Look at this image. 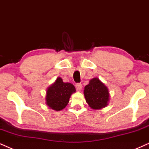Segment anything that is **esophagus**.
Here are the masks:
<instances>
[{
  "instance_id": "34e87169",
  "label": "esophagus",
  "mask_w": 149,
  "mask_h": 149,
  "mask_svg": "<svg viewBox=\"0 0 149 149\" xmlns=\"http://www.w3.org/2000/svg\"><path fill=\"white\" fill-rule=\"evenodd\" d=\"M76 87L77 91H81V89H82V84H81L80 83H77L76 85Z\"/></svg>"
}]
</instances>
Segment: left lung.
Segmentation results:
<instances>
[{
  "instance_id": "left-lung-1",
  "label": "left lung",
  "mask_w": 149,
  "mask_h": 149,
  "mask_svg": "<svg viewBox=\"0 0 149 149\" xmlns=\"http://www.w3.org/2000/svg\"><path fill=\"white\" fill-rule=\"evenodd\" d=\"M84 95L86 102L93 109L105 107L109 100L108 88L97 78L92 79L85 86Z\"/></svg>"
}]
</instances>
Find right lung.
Here are the masks:
<instances>
[{
	"mask_svg": "<svg viewBox=\"0 0 149 149\" xmlns=\"http://www.w3.org/2000/svg\"><path fill=\"white\" fill-rule=\"evenodd\" d=\"M73 92H76V88L72 84L63 82L61 78H58L47 91V104L54 110H62L69 103Z\"/></svg>",
	"mask_w": 149,
	"mask_h": 149,
	"instance_id": "right-lung-1",
	"label": "right lung"
}]
</instances>
